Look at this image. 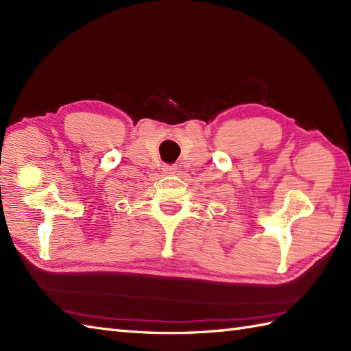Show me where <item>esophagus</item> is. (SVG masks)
I'll return each instance as SVG.
<instances>
[{"mask_svg": "<svg viewBox=\"0 0 351 351\" xmlns=\"http://www.w3.org/2000/svg\"><path fill=\"white\" fill-rule=\"evenodd\" d=\"M162 171H164V173H167V175H171V173H175V171H176V166H175V164H164Z\"/></svg>", "mask_w": 351, "mask_h": 351, "instance_id": "obj_1", "label": "esophagus"}]
</instances>
